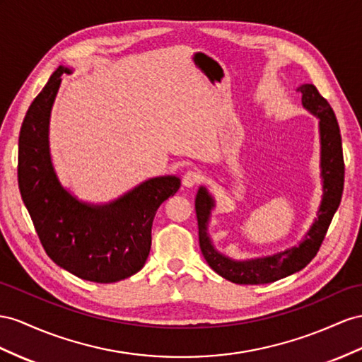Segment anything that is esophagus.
Instances as JSON below:
<instances>
[{"label": "esophagus", "instance_id": "1", "mask_svg": "<svg viewBox=\"0 0 362 362\" xmlns=\"http://www.w3.org/2000/svg\"><path fill=\"white\" fill-rule=\"evenodd\" d=\"M200 182V174L196 173V171H188L185 173L183 179H182V183L185 188H192L194 185H197Z\"/></svg>", "mask_w": 362, "mask_h": 362}]
</instances>
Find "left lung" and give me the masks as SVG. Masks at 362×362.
<instances>
[{
	"label": "left lung",
	"instance_id": "1",
	"mask_svg": "<svg viewBox=\"0 0 362 362\" xmlns=\"http://www.w3.org/2000/svg\"><path fill=\"white\" fill-rule=\"evenodd\" d=\"M296 90L303 95V107L320 119V170L322 182V196L317 217L313 218V223L301 242L272 255L247 258V260H235L221 254L216 249L208 233L211 214L216 208V199L206 187H200L197 191L196 214L202 254L212 271L237 284H266L301 271L317 255L330 221L339 206L342 188H344V159H342L337 116L315 86L303 84Z\"/></svg>",
	"mask_w": 362,
	"mask_h": 362
}]
</instances>
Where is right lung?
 <instances>
[{
	"instance_id": "1",
	"label": "right lung",
	"mask_w": 362,
	"mask_h": 362,
	"mask_svg": "<svg viewBox=\"0 0 362 362\" xmlns=\"http://www.w3.org/2000/svg\"><path fill=\"white\" fill-rule=\"evenodd\" d=\"M59 66L35 98L18 141V185L45 252L62 269L93 283H116L144 267L156 211L180 188L177 175L148 179L108 203L79 200L59 182L50 154V115Z\"/></svg>"
}]
</instances>
